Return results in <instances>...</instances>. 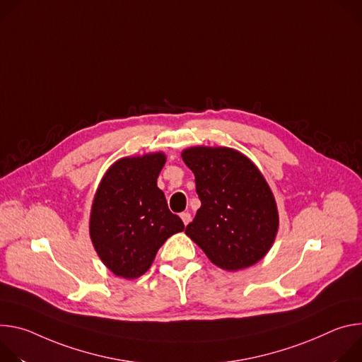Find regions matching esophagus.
Instances as JSON below:
<instances>
[{"instance_id": "1", "label": "esophagus", "mask_w": 362, "mask_h": 362, "mask_svg": "<svg viewBox=\"0 0 362 362\" xmlns=\"http://www.w3.org/2000/svg\"><path fill=\"white\" fill-rule=\"evenodd\" d=\"M181 220L187 226L191 221V214L189 213H181Z\"/></svg>"}]
</instances>
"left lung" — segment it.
Returning a JSON list of instances; mask_svg holds the SVG:
<instances>
[{
	"mask_svg": "<svg viewBox=\"0 0 362 362\" xmlns=\"http://www.w3.org/2000/svg\"><path fill=\"white\" fill-rule=\"evenodd\" d=\"M181 156L194 173L202 202L185 234L224 270L246 269L263 259L274 242L279 214L257 167L224 146H192Z\"/></svg>",
	"mask_w": 362,
	"mask_h": 362,
	"instance_id": "left-lung-1",
	"label": "left lung"
}]
</instances>
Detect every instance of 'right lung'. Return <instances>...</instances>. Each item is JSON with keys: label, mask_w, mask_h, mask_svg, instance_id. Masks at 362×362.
<instances>
[{"label": "right lung", "mask_w": 362, "mask_h": 362, "mask_svg": "<svg viewBox=\"0 0 362 362\" xmlns=\"http://www.w3.org/2000/svg\"><path fill=\"white\" fill-rule=\"evenodd\" d=\"M163 152L120 158L103 175L90 211V238L103 264L116 276L136 279L152 264L167 238L184 230L168 209L156 178Z\"/></svg>", "instance_id": "right-lung-1"}]
</instances>
